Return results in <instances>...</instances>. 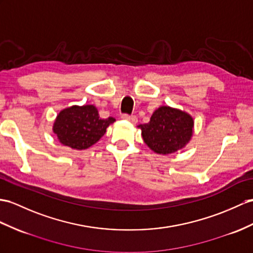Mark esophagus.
I'll return each mask as SVG.
<instances>
[{
    "label": "esophagus",
    "instance_id": "obj_1",
    "mask_svg": "<svg viewBox=\"0 0 253 253\" xmlns=\"http://www.w3.org/2000/svg\"><path fill=\"white\" fill-rule=\"evenodd\" d=\"M121 118L123 120H127V121H131L132 123H136L137 122V118L135 116H130V115H126V114H123L121 115Z\"/></svg>",
    "mask_w": 253,
    "mask_h": 253
}]
</instances>
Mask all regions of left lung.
I'll return each instance as SVG.
<instances>
[{
    "label": "left lung",
    "instance_id": "1",
    "mask_svg": "<svg viewBox=\"0 0 253 253\" xmlns=\"http://www.w3.org/2000/svg\"><path fill=\"white\" fill-rule=\"evenodd\" d=\"M193 126V118L189 114L169 106L159 107L149 122L138 126L145 144L159 155L182 149L192 137Z\"/></svg>",
    "mask_w": 253,
    "mask_h": 253
}]
</instances>
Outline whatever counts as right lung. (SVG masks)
Returning <instances> with one entry per match:
<instances>
[{
    "instance_id": "right-lung-1",
    "label": "right lung",
    "mask_w": 253,
    "mask_h": 253,
    "mask_svg": "<svg viewBox=\"0 0 253 253\" xmlns=\"http://www.w3.org/2000/svg\"><path fill=\"white\" fill-rule=\"evenodd\" d=\"M116 121L113 117L102 119L93 105H84L61 110L53 123V133L62 145L83 150L94 145Z\"/></svg>"
}]
</instances>
